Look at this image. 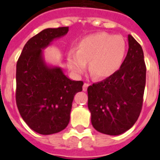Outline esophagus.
Returning <instances> with one entry per match:
<instances>
[{"instance_id": "1", "label": "esophagus", "mask_w": 160, "mask_h": 160, "mask_svg": "<svg viewBox=\"0 0 160 160\" xmlns=\"http://www.w3.org/2000/svg\"><path fill=\"white\" fill-rule=\"evenodd\" d=\"M88 86H89V84H88V83H85L84 85H83V90H84V91H86Z\"/></svg>"}]
</instances>
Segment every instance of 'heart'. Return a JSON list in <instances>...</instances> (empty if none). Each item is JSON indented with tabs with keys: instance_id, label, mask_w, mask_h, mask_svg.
<instances>
[{
	"instance_id": "heart-1",
	"label": "heart",
	"mask_w": 160,
	"mask_h": 160,
	"mask_svg": "<svg viewBox=\"0 0 160 160\" xmlns=\"http://www.w3.org/2000/svg\"><path fill=\"white\" fill-rule=\"evenodd\" d=\"M77 51H69L68 65L75 75L86 69L96 80H104L119 70L126 53V42L120 36L97 32L85 36L77 44Z\"/></svg>"
}]
</instances>
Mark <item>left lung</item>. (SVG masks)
I'll return each mask as SVG.
<instances>
[{
  "label": "left lung",
  "mask_w": 160,
  "mask_h": 160,
  "mask_svg": "<svg viewBox=\"0 0 160 160\" xmlns=\"http://www.w3.org/2000/svg\"><path fill=\"white\" fill-rule=\"evenodd\" d=\"M129 50L114 75L89 86L88 108L97 131L119 135L137 121L143 105L146 66L141 46L128 36Z\"/></svg>",
  "instance_id": "8db88e82"
}]
</instances>
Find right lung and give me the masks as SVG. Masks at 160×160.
I'll return each instance as SVG.
<instances>
[{"label": "right lung", "mask_w": 160, "mask_h": 160, "mask_svg": "<svg viewBox=\"0 0 160 160\" xmlns=\"http://www.w3.org/2000/svg\"><path fill=\"white\" fill-rule=\"evenodd\" d=\"M69 27L47 28L29 40L16 63V105L26 124L36 133L52 134L70 122L74 96L82 90L59 66L48 65L43 50L65 36Z\"/></svg>", "instance_id": "obj_1"}]
</instances>
